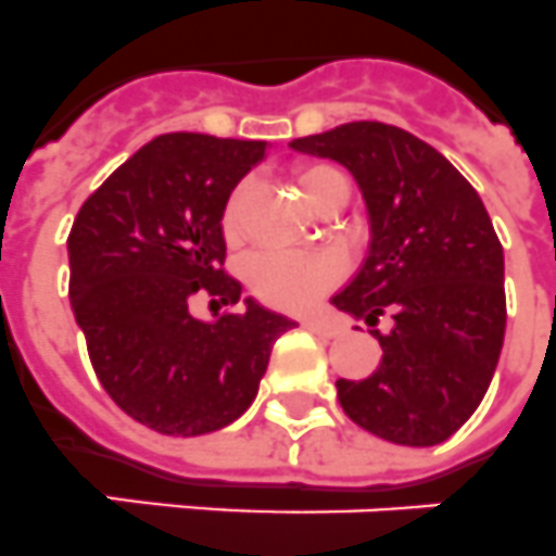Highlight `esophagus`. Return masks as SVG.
I'll use <instances>...</instances> for the list:
<instances>
[{"label":"esophagus","instance_id":"34e87169","mask_svg":"<svg viewBox=\"0 0 556 556\" xmlns=\"http://www.w3.org/2000/svg\"><path fill=\"white\" fill-rule=\"evenodd\" d=\"M302 328H307L316 336H325V339H333V336L342 333V325H339V321L321 319V316H307V319H302Z\"/></svg>","mask_w":556,"mask_h":556}]
</instances>
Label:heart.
I'll return each mask as SVG.
<instances>
[{
    "label": "heart",
    "mask_w": 556,
    "mask_h": 556,
    "mask_svg": "<svg viewBox=\"0 0 556 556\" xmlns=\"http://www.w3.org/2000/svg\"><path fill=\"white\" fill-rule=\"evenodd\" d=\"M300 189L311 206L319 208L321 200L333 191H350L342 172L330 166H305L296 175ZM251 198V180H240L228 191L220 208V231L228 245L245 237V208ZM348 277V260L336 251H263L245 265V282L256 300L279 311H302L319 302Z\"/></svg>",
    "instance_id": "1"
}]
</instances>
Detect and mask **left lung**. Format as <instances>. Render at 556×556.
Masks as SVG:
<instances>
[{"label": "left lung", "mask_w": 556, "mask_h": 556, "mask_svg": "<svg viewBox=\"0 0 556 556\" xmlns=\"http://www.w3.org/2000/svg\"><path fill=\"white\" fill-rule=\"evenodd\" d=\"M291 147L348 166L370 208V256L333 305L384 353L367 379L336 381L339 404L384 441L441 444L486 395L506 333L503 245L483 200L438 149L381 121ZM384 315L390 334L375 330Z\"/></svg>", "instance_id": "left-lung-1"}]
</instances>
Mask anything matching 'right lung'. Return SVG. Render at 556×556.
I'll use <instances>...</instances> for the list:
<instances>
[{"label":"right lung","instance_id":"add662e5","mask_svg":"<svg viewBox=\"0 0 556 556\" xmlns=\"http://www.w3.org/2000/svg\"><path fill=\"white\" fill-rule=\"evenodd\" d=\"M268 141L157 135L121 163L70 228V302L92 370L129 418L161 435H206L251 407L291 319L240 302L220 208ZM203 299L218 319L193 316ZM224 314H219V307Z\"/></svg>","mask_w":556,"mask_h":556}]
</instances>
